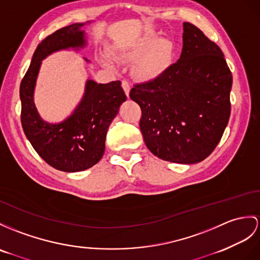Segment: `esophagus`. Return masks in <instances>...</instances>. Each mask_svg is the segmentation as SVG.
I'll use <instances>...</instances> for the list:
<instances>
[{"label": "esophagus", "mask_w": 260, "mask_h": 260, "mask_svg": "<svg viewBox=\"0 0 260 260\" xmlns=\"http://www.w3.org/2000/svg\"><path fill=\"white\" fill-rule=\"evenodd\" d=\"M122 88H123V90H124V92H125V94H126V97L129 98V91H130L131 86H130L128 80H125V79L122 80Z\"/></svg>", "instance_id": "esophagus-1"}]
</instances>
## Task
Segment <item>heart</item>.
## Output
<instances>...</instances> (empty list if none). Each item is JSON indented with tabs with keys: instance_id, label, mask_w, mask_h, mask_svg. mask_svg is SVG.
Returning <instances> with one entry per match:
<instances>
[{
	"instance_id": "heart-1",
	"label": "heart",
	"mask_w": 260,
	"mask_h": 260,
	"mask_svg": "<svg viewBox=\"0 0 260 260\" xmlns=\"http://www.w3.org/2000/svg\"><path fill=\"white\" fill-rule=\"evenodd\" d=\"M173 46L167 40H159L154 34H147L131 47L124 56L129 58H140L138 62V73L143 78L151 79L159 76L168 66ZM103 60L111 65L110 59L103 55Z\"/></svg>"
}]
</instances>
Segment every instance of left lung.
<instances>
[{
	"label": "left lung",
	"instance_id": "obj_1",
	"mask_svg": "<svg viewBox=\"0 0 260 260\" xmlns=\"http://www.w3.org/2000/svg\"><path fill=\"white\" fill-rule=\"evenodd\" d=\"M180 59L130 98L141 108L148 149L169 162L203 161L220 141L231 116L233 77L220 48L195 25L183 24Z\"/></svg>",
	"mask_w": 260,
	"mask_h": 260
}]
</instances>
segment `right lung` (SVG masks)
<instances>
[{
	"mask_svg": "<svg viewBox=\"0 0 260 260\" xmlns=\"http://www.w3.org/2000/svg\"><path fill=\"white\" fill-rule=\"evenodd\" d=\"M84 25H68L44 39L20 87L21 122L25 136L44 161L64 172H79L100 161L107 131L119 107L126 100L121 81L97 84L88 79L84 97L72 116L60 123H48L40 117L33 94L42 60L60 49L85 47V33L81 30Z\"/></svg>",
	"mask_w": 260,
	"mask_h": 260,
	"instance_id": "add662e5",
	"label": "right lung"
}]
</instances>
